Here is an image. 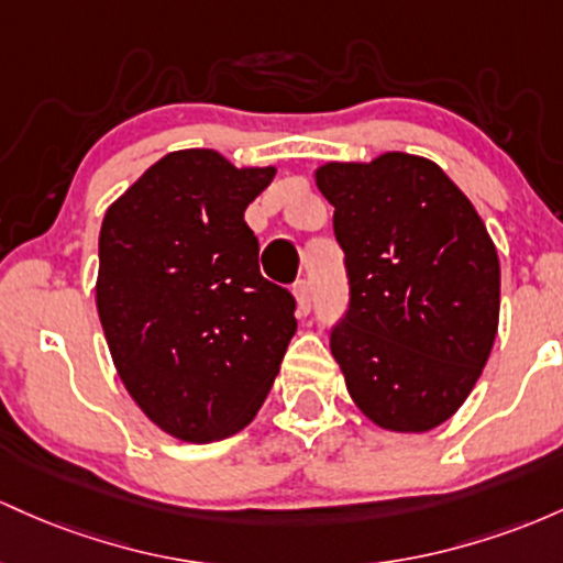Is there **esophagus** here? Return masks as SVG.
Returning <instances> with one entry per match:
<instances>
[{
  "label": "esophagus",
  "instance_id": "34e87169",
  "mask_svg": "<svg viewBox=\"0 0 563 563\" xmlns=\"http://www.w3.org/2000/svg\"><path fill=\"white\" fill-rule=\"evenodd\" d=\"M295 298H298V311L300 313H308L311 311V306H313V289H311V282L308 279H300V282H295Z\"/></svg>",
  "mask_w": 563,
  "mask_h": 563
}]
</instances>
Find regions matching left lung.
Wrapping results in <instances>:
<instances>
[{
  "label": "left lung",
  "instance_id": "obj_1",
  "mask_svg": "<svg viewBox=\"0 0 563 563\" xmlns=\"http://www.w3.org/2000/svg\"><path fill=\"white\" fill-rule=\"evenodd\" d=\"M316 186L345 255L349 311L330 349L351 399L385 431H431L495 343L500 261L484 220L439 164L401 151L324 164Z\"/></svg>",
  "mask_w": 563,
  "mask_h": 563
}]
</instances>
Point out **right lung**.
Wrapping results in <instances>:
<instances>
[{
	"instance_id": "add662e5",
	"label": "right lung",
	"mask_w": 563,
	"mask_h": 563,
	"mask_svg": "<svg viewBox=\"0 0 563 563\" xmlns=\"http://www.w3.org/2000/svg\"><path fill=\"white\" fill-rule=\"evenodd\" d=\"M274 167L175 151L106 212L98 316L113 364L162 431L194 444L242 431L298 330L289 289L263 279L244 210Z\"/></svg>"
}]
</instances>
